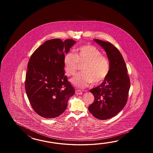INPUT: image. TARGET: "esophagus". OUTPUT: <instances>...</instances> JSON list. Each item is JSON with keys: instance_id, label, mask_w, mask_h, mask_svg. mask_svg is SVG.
Instances as JSON below:
<instances>
[{"instance_id": "34e87169", "label": "esophagus", "mask_w": 153, "mask_h": 153, "mask_svg": "<svg viewBox=\"0 0 153 153\" xmlns=\"http://www.w3.org/2000/svg\"><path fill=\"white\" fill-rule=\"evenodd\" d=\"M75 94H81L82 93V92L81 91H80V90H76V91H75Z\"/></svg>"}]
</instances>
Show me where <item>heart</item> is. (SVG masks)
Returning a JSON list of instances; mask_svg holds the SVG:
<instances>
[{
	"mask_svg": "<svg viewBox=\"0 0 153 153\" xmlns=\"http://www.w3.org/2000/svg\"><path fill=\"white\" fill-rule=\"evenodd\" d=\"M82 73L72 79V83L78 88H84L92 82L101 84L107 78L110 71V64L105 56L96 46L86 44L68 52L64 58V70L68 76H74L82 65Z\"/></svg>",
	"mask_w": 153,
	"mask_h": 153,
	"instance_id": "heart-1",
	"label": "heart"
}]
</instances>
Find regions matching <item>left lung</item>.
Masks as SVG:
<instances>
[{"label":"left lung","mask_w":153,"mask_h":153,"mask_svg":"<svg viewBox=\"0 0 153 153\" xmlns=\"http://www.w3.org/2000/svg\"><path fill=\"white\" fill-rule=\"evenodd\" d=\"M105 50L110 64L107 78L97 87L90 91L94 97V102L88 110L94 117L106 120L115 116L127 103L130 80L127 69L119 50L108 42L94 39Z\"/></svg>","instance_id":"8db88e82"}]
</instances>
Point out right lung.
I'll list each match as a JSON object with an SVG mask.
<instances>
[{
    "label": "right lung",
    "mask_w": 153,
    "mask_h": 153,
    "mask_svg": "<svg viewBox=\"0 0 153 153\" xmlns=\"http://www.w3.org/2000/svg\"><path fill=\"white\" fill-rule=\"evenodd\" d=\"M75 42L72 39H50L30 57L25 89L33 110L42 117H59L67 109L69 98L75 94L65 75L64 58Z\"/></svg>",
    "instance_id": "1"
}]
</instances>
